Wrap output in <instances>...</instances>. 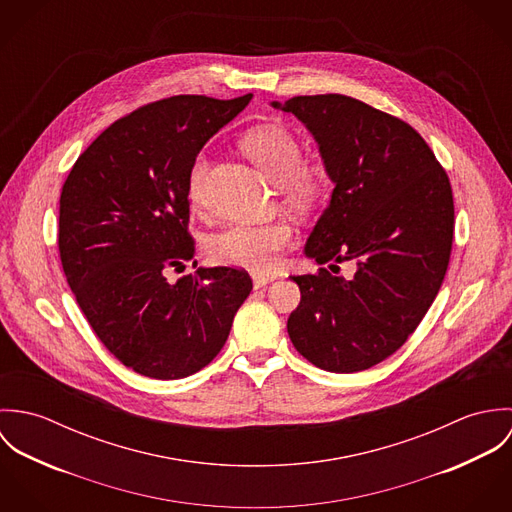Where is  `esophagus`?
<instances>
[{"mask_svg": "<svg viewBox=\"0 0 512 512\" xmlns=\"http://www.w3.org/2000/svg\"><path fill=\"white\" fill-rule=\"evenodd\" d=\"M274 280V276H264V274H254L252 276V282H254V288H264L266 284H270Z\"/></svg>", "mask_w": 512, "mask_h": 512, "instance_id": "34e87169", "label": "esophagus"}]
</instances>
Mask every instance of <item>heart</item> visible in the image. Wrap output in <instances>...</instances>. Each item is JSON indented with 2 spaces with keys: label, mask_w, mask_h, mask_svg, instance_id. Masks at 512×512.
<instances>
[{
  "label": "heart",
  "mask_w": 512,
  "mask_h": 512,
  "mask_svg": "<svg viewBox=\"0 0 512 512\" xmlns=\"http://www.w3.org/2000/svg\"><path fill=\"white\" fill-rule=\"evenodd\" d=\"M244 153L280 185L284 203L299 213L315 209L329 189V171L319 161H303L299 138L280 124H264L242 138ZM209 157L199 153L191 165L187 195L193 207L205 199ZM286 220L262 224H232L209 240V256L222 266H238L254 272H270L278 266L282 250L292 240Z\"/></svg>",
  "instance_id": "1"
}]
</instances>
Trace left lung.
Segmentation results:
<instances>
[{
    "label": "left lung",
    "mask_w": 512,
    "mask_h": 512,
    "mask_svg": "<svg viewBox=\"0 0 512 512\" xmlns=\"http://www.w3.org/2000/svg\"><path fill=\"white\" fill-rule=\"evenodd\" d=\"M292 112L315 136L335 183L305 254L339 268L292 276L301 299L288 319L293 347L329 372H359L394 355L438 295L453 242V193L445 169L404 120L343 94L293 96Z\"/></svg>",
    "instance_id": "obj_1"
}]
</instances>
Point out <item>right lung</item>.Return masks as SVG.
Here are the masks:
<instances>
[{
  "label": "right lung",
  "mask_w": 512,
  "mask_h": 512,
  "mask_svg": "<svg viewBox=\"0 0 512 512\" xmlns=\"http://www.w3.org/2000/svg\"><path fill=\"white\" fill-rule=\"evenodd\" d=\"M252 94H179L108 126L67 177L59 252L67 282L102 345L128 368L173 380L209 365L252 290L246 270L193 260L187 181L197 153Z\"/></svg>",
  "instance_id": "1"
}]
</instances>
